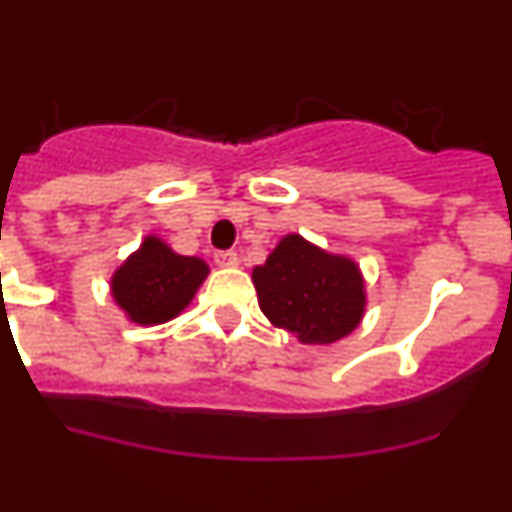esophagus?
<instances>
[{
	"label": "esophagus",
	"instance_id": "34e87169",
	"mask_svg": "<svg viewBox=\"0 0 512 512\" xmlns=\"http://www.w3.org/2000/svg\"><path fill=\"white\" fill-rule=\"evenodd\" d=\"M215 262L220 267H237V265H240V257H237V252L225 250V252H217Z\"/></svg>",
	"mask_w": 512,
	"mask_h": 512
}]
</instances>
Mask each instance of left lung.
<instances>
[{
  "instance_id": "8db88e82",
  "label": "left lung",
  "mask_w": 512,
  "mask_h": 512,
  "mask_svg": "<svg viewBox=\"0 0 512 512\" xmlns=\"http://www.w3.org/2000/svg\"><path fill=\"white\" fill-rule=\"evenodd\" d=\"M252 282L267 320L302 345H332L355 332L365 317L360 265L297 232L280 237L267 260L252 267Z\"/></svg>"
}]
</instances>
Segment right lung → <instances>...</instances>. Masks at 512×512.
<instances>
[{
	"label": "right lung",
	"instance_id": "1",
	"mask_svg": "<svg viewBox=\"0 0 512 512\" xmlns=\"http://www.w3.org/2000/svg\"><path fill=\"white\" fill-rule=\"evenodd\" d=\"M210 275L202 257L180 255L160 235H145L109 277V295L124 317L135 325L152 327L170 322L195 300Z\"/></svg>",
	"mask_w": 512,
	"mask_h": 512
}]
</instances>
